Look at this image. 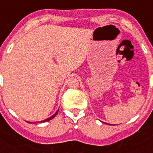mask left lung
<instances>
[{
    "label": "left lung",
    "instance_id": "1",
    "mask_svg": "<svg viewBox=\"0 0 153 153\" xmlns=\"http://www.w3.org/2000/svg\"><path fill=\"white\" fill-rule=\"evenodd\" d=\"M109 125H110V124H109Z\"/></svg>",
    "mask_w": 153,
    "mask_h": 153
}]
</instances>
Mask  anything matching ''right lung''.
Listing matches in <instances>:
<instances>
[{"label": "right lung", "instance_id": "1", "mask_svg": "<svg viewBox=\"0 0 153 153\" xmlns=\"http://www.w3.org/2000/svg\"><path fill=\"white\" fill-rule=\"evenodd\" d=\"M58 111H59V109H58L57 111L56 112V113H54V114L53 115L52 117H49V118H47V119H46V120H42V121H40V122L39 123H44V122H47V121H49V120H52V119H53L55 117H56V115L57 114V113H58ZM27 123H30V122H27Z\"/></svg>", "mask_w": 153, "mask_h": 153}]
</instances>
